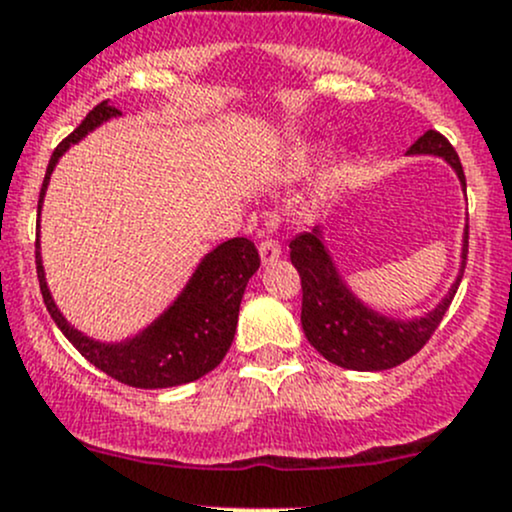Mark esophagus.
I'll use <instances>...</instances> for the list:
<instances>
[{"mask_svg":"<svg viewBox=\"0 0 512 512\" xmlns=\"http://www.w3.org/2000/svg\"><path fill=\"white\" fill-rule=\"evenodd\" d=\"M280 255H282V247H280V242H277V240H272V237H265V240L260 242V257H262V262H265V265L275 262Z\"/></svg>","mask_w":512,"mask_h":512,"instance_id":"34e87169","label":"esophagus"}]
</instances>
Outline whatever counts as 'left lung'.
I'll list each match as a JSON object with an SVG mask.
<instances>
[{"label":"left lung","mask_w":512,"mask_h":512,"mask_svg":"<svg viewBox=\"0 0 512 512\" xmlns=\"http://www.w3.org/2000/svg\"><path fill=\"white\" fill-rule=\"evenodd\" d=\"M409 153H431L446 158L466 188L461 158L446 136L438 131H426L409 148ZM468 257V227L463 237V262L456 285L441 304L426 317L414 322L381 317L366 309L349 292L339 277L332 257L319 240V230L302 232L289 242V260L297 267L302 280V329L314 349L332 364L354 371H384L404 364L418 354L423 344L433 337L443 314L451 307L456 289L461 285Z\"/></svg>","instance_id":"1"}]
</instances>
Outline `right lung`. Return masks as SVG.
I'll use <instances>...</instances> for the list:
<instances>
[{
  "label": "right lung",
  "mask_w": 512,
  "mask_h": 512,
  "mask_svg": "<svg viewBox=\"0 0 512 512\" xmlns=\"http://www.w3.org/2000/svg\"><path fill=\"white\" fill-rule=\"evenodd\" d=\"M118 108L108 101H101L89 116L54 148L49 165H46L44 183L39 193V210L44 200L46 183L54 170L56 160L64 156L71 143L81 141L89 131L106 118L118 116ZM260 267L255 242L247 237H232L215 247L200 267L193 280L183 289L173 307L156 319L146 332L123 344H101L76 332L51 299L44 280V267L36 242V277H39L41 297L56 327L64 337L79 349L84 359H89L96 369L108 374L121 384L133 389H168V386L188 384L213 371L225 359L232 337L237 329V312H240L242 294L247 282Z\"/></svg>",
  "instance_id": "1"
}]
</instances>
